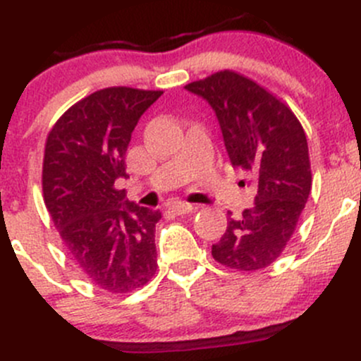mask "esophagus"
<instances>
[{"instance_id": "esophagus-1", "label": "esophagus", "mask_w": 361, "mask_h": 361, "mask_svg": "<svg viewBox=\"0 0 361 361\" xmlns=\"http://www.w3.org/2000/svg\"><path fill=\"white\" fill-rule=\"evenodd\" d=\"M171 211L178 216H183V214H188V212L195 211V206H192V204L188 202H176L171 206Z\"/></svg>"}]
</instances>
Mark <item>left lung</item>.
Masks as SVG:
<instances>
[{
  "mask_svg": "<svg viewBox=\"0 0 361 361\" xmlns=\"http://www.w3.org/2000/svg\"><path fill=\"white\" fill-rule=\"evenodd\" d=\"M185 90L211 105L231 166L244 169L256 188L254 206L228 218L212 257L233 270H263L286 249L308 200L305 130L283 102L237 72H216Z\"/></svg>",
  "mask_w": 361,
  "mask_h": 361,
  "instance_id": "1",
  "label": "left lung"
}]
</instances>
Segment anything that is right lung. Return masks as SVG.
<instances>
[{
    "mask_svg": "<svg viewBox=\"0 0 361 361\" xmlns=\"http://www.w3.org/2000/svg\"><path fill=\"white\" fill-rule=\"evenodd\" d=\"M162 91L117 86L94 91L63 114L44 147V204L78 270L116 294L143 287L157 270L161 211L117 190L143 112Z\"/></svg>",
    "mask_w": 361,
    "mask_h": 361,
    "instance_id": "add662e5",
    "label": "right lung"
}]
</instances>
